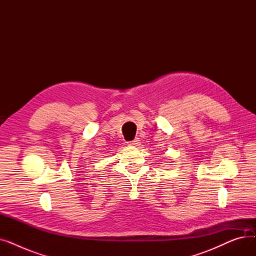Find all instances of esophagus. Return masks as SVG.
<instances>
[{"label": "esophagus", "mask_w": 256, "mask_h": 256, "mask_svg": "<svg viewBox=\"0 0 256 256\" xmlns=\"http://www.w3.org/2000/svg\"><path fill=\"white\" fill-rule=\"evenodd\" d=\"M128 145H130V146H138V145H140V140L137 138V139H135V140H132V141L128 142Z\"/></svg>", "instance_id": "esophagus-1"}]
</instances>
